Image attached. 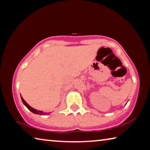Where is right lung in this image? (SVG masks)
Listing matches in <instances>:
<instances>
[{
  "instance_id": "obj_1",
  "label": "right lung",
  "mask_w": 150,
  "mask_h": 150,
  "mask_svg": "<svg viewBox=\"0 0 150 150\" xmlns=\"http://www.w3.org/2000/svg\"><path fill=\"white\" fill-rule=\"evenodd\" d=\"M21 98H22V103H24V105L26 106V107L28 108V109L29 110H30L32 112H33V113H34V114H36V115H47V114H48V115H49V113H46V112H43L42 111H41V110H36V109H34V108H33L32 107H31V106H30L28 104L26 101H25L24 100V98L22 97V96H21Z\"/></svg>"
}]
</instances>
